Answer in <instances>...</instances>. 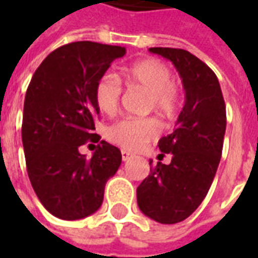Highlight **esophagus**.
<instances>
[{
    "mask_svg": "<svg viewBox=\"0 0 258 258\" xmlns=\"http://www.w3.org/2000/svg\"><path fill=\"white\" fill-rule=\"evenodd\" d=\"M121 157H123L124 162H127L128 159H131V157H133V155H131L128 151H121Z\"/></svg>",
    "mask_w": 258,
    "mask_h": 258,
    "instance_id": "esophagus-1",
    "label": "esophagus"
}]
</instances>
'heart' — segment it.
<instances>
[{
	"instance_id": "1",
	"label": "heart",
	"mask_w": 258,
	"mask_h": 258,
	"mask_svg": "<svg viewBox=\"0 0 258 258\" xmlns=\"http://www.w3.org/2000/svg\"><path fill=\"white\" fill-rule=\"evenodd\" d=\"M121 79L128 87H142L149 92V107L163 118L177 110L179 94L173 84V73L159 59H142L124 69ZM121 85L117 79L105 76L95 87V102L107 116L117 112ZM157 135V125L151 118L127 117L107 128V138L127 151H140Z\"/></svg>"
}]
</instances>
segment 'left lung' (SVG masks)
Masks as SVG:
<instances>
[{
  "label": "left lung",
  "instance_id": "1",
  "mask_svg": "<svg viewBox=\"0 0 258 258\" xmlns=\"http://www.w3.org/2000/svg\"><path fill=\"white\" fill-rule=\"evenodd\" d=\"M149 52L168 59L178 70L185 105L173 133L159 141L162 156L171 153V163L149 162L151 174L137 188V202L146 217L177 224L199 207L214 179L227 127L225 102L214 72L195 55L162 47Z\"/></svg>",
  "mask_w": 258,
  "mask_h": 258
}]
</instances>
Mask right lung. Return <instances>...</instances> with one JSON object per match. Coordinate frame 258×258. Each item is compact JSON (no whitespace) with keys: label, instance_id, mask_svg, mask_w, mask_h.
I'll return each mask as SVG.
<instances>
[{"label":"right lung","instance_id":"obj_1","mask_svg":"<svg viewBox=\"0 0 258 258\" xmlns=\"http://www.w3.org/2000/svg\"><path fill=\"white\" fill-rule=\"evenodd\" d=\"M125 48L92 41L66 44L48 55L26 91L22 142L31 186L42 206L62 220L94 214L107 179L121 164V152L101 141L91 159L80 146L94 134L99 114L96 83Z\"/></svg>","mask_w":258,"mask_h":258}]
</instances>
